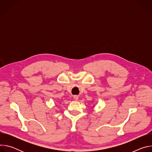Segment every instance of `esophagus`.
<instances>
[{
  "label": "esophagus",
  "mask_w": 152,
  "mask_h": 152,
  "mask_svg": "<svg viewBox=\"0 0 152 152\" xmlns=\"http://www.w3.org/2000/svg\"><path fill=\"white\" fill-rule=\"evenodd\" d=\"M73 98H74V99H75V100H77L79 99V97H78V96H76V95L74 96H73Z\"/></svg>",
  "instance_id": "34e87169"
}]
</instances>
